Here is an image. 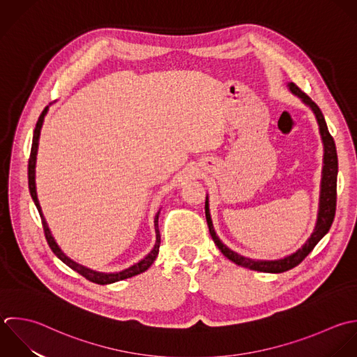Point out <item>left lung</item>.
I'll list each match as a JSON object with an SVG mask.
<instances>
[{"label":"left lung","mask_w":357,"mask_h":357,"mask_svg":"<svg viewBox=\"0 0 357 357\" xmlns=\"http://www.w3.org/2000/svg\"><path fill=\"white\" fill-rule=\"evenodd\" d=\"M288 87L292 94L299 97L303 104H306L313 114L316 115L319 129H320V136L323 140V147H324V154H323V169H321V183H320V197H319V211H317V221L314 225V229L309 239L303 243L301 249L294 252L289 256H285L282 259L277 260H255L249 259L245 256H241L239 253L231 250L227 245L222 243V241L218 238L213 220L210 215V204H208V196L206 197V218L208 224V229L211 234V238L217 248L221 250V253L228 257L231 261L235 264L260 271V273H271V274H280L284 271H288L298 264H301L305 257L314 249V246L324 238V235L330 231L331 224L335 217V207H337V175H338V155H337V147L333 136L328 132L324 115L319 105L306 94L303 93L295 83H288Z\"/></svg>","instance_id":"1"}]
</instances>
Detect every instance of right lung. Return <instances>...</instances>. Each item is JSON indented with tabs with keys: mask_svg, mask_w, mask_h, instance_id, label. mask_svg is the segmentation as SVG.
Masks as SVG:
<instances>
[{
	"mask_svg": "<svg viewBox=\"0 0 357 357\" xmlns=\"http://www.w3.org/2000/svg\"><path fill=\"white\" fill-rule=\"evenodd\" d=\"M47 111H48V107H45L41 112V115L38 116V121L36 123V128H34V132H33V143H31V150H30V158H29V167H27V176H29V190H30V196L38 210V214L41 217V222H43V228H44V234H45V239L51 248V250L54 252V255L62 261L65 263L69 268H72L73 271L79 273L82 277H84L86 280L94 282V284H98V285H107V284H114V282H118V281H122V280H126V278H130V277H135L140 273H144L153 263L154 260L157 259L158 256V249H160V242H161V236H160V231H158V217H160V211L155 214V218H154V229H155V243H154V248L151 249V252L143 257L139 263L130 266L129 268H125L119 273H100V271H94V270H90L76 261H73L72 259H69L62 250L61 248L58 246V243L55 242L48 225H47V221L43 215V211H41V207H40V203H38V199H37V192H36V160H37V150H38V140H40V132H41V128H43V122H44V116L47 115Z\"/></svg>",
	"mask_w": 357,
	"mask_h": 357,
	"instance_id": "obj_1",
	"label": "right lung"
}]
</instances>
